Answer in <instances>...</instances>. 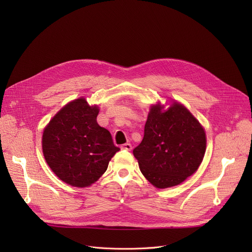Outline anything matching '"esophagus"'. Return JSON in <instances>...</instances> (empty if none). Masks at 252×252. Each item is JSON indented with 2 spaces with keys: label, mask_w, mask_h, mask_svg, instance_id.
<instances>
[{
  "label": "esophagus",
  "mask_w": 252,
  "mask_h": 252,
  "mask_svg": "<svg viewBox=\"0 0 252 252\" xmlns=\"http://www.w3.org/2000/svg\"><path fill=\"white\" fill-rule=\"evenodd\" d=\"M122 149L126 150V151H130V150H131V145L128 144V143L124 144V145H122Z\"/></svg>",
  "instance_id": "obj_1"
}]
</instances>
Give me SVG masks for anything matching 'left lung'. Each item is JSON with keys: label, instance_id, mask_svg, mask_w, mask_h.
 Here are the masks:
<instances>
[{"label": "left lung", "instance_id": "1", "mask_svg": "<svg viewBox=\"0 0 252 252\" xmlns=\"http://www.w3.org/2000/svg\"><path fill=\"white\" fill-rule=\"evenodd\" d=\"M206 150L205 129L182 103L150 106L144 138L133 151L143 176L155 188L182 184L195 174Z\"/></svg>", "mask_w": 252, "mask_h": 252}]
</instances>
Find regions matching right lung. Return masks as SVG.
Returning <instances> with one entry per match:
<instances>
[{
  "label": "right lung",
  "mask_w": 252,
  "mask_h": 252,
  "mask_svg": "<svg viewBox=\"0 0 252 252\" xmlns=\"http://www.w3.org/2000/svg\"><path fill=\"white\" fill-rule=\"evenodd\" d=\"M98 105L79 97L68 102L45 126L42 147L46 162L61 181L90 187L108 167L119 148L108 129L97 124Z\"/></svg>",
  "instance_id": "1"
}]
</instances>
